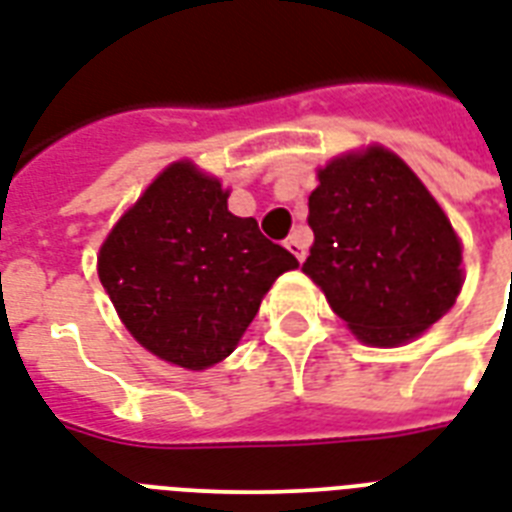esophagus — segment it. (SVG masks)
<instances>
[{"mask_svg": "<svg viewBox=\"0 0 512 512\" xmlns=\"http://www.w3.org/2000/svg\"><path fill=\"white\" fill-rule=\"evenodd\" d=\"M285 248H288V251H291L293 256L299 259V264H301V261H304V259H307V245H304V240H301L299 235L288 237V243H285Z\"/></svg>", "mask_w": 512, "mask_h": 512, "instance_id": "esophagus-1", "label": "esophagus"}]
</instances>
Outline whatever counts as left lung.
<instances>
[{
  "instance_id": "1",
  "label": "left lung",
  "mask_w": 512,
  "mask_h": 512,
  "mask_svg": "<svg viewBox=\"0 0 512 512\" xmlns=\"http://www.w3.org/2000/svg\"><path fill=\"white\" fill-rule=\"evenodd\" d=\"M318 178L307 219L315 243L301 269L352 334L395 347L441 320L462 288V248L406 162L371 146Z\"/></svg>"
}]
</instances>
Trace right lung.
Here are the masks:
<instances>
[{
	"label": "right lung",
	"instance_id": "right-lung-1",
	"mask_svg": "<svg viewBox=\"0 0 512 512\" xmlns=\"http://www.w3.org/2000/svg\"><path fill=\"white\" fill-rule=\"evenodd\" d=\"M229 192L189 162L157 176L98 256L122 323L146 350L181 368H208L235 350L269 285L299 267L227 208Z\"/></svg>",
	"mask_w": 512,
	"mask_h": 512
}]
</instances>
